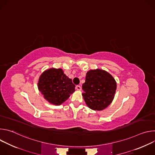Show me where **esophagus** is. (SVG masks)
<instances>
[{"label": "esophagus", "instance_id": "1", "mask_svg": "<svg viewBox=\"0 0 155 155\" xmlns=\"http://www.w3.org/2000/svg\"><path fill=\"white\" fill-rule=\"evenodd\" d=\"M75 88H76V90H79V91L81 90V87L80 85H77Z\"/></svg>", "mask_w": 155, "mask_h": 155}]
</instances>
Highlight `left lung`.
Listing matches in <instances>:
<instances>
[{
  "label": "left lung",
  "instance_id": "obj_1",
  "mask_svg": "<svg viewBox=\"0 0 155 155\" xmlns=\"http://www.w3.org/2000/svg\"><path fill=\"white\" fill-rule=\"evenodd\" d=\"M82 89L84 91L82 96L88 107L94 110H102L112 102L117 83L113 77L106 71L91 70L86 75Z\"/></svg>",
  "mask_w": 155,
  "mask_h": 155
}]
</instances>
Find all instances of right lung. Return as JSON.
<instances>
[{
    "label": "right lung",
    "mask_w": 155,
    "mask_h": 155,
    "mask_svg": "<svg viewBox=\"0 0 155 155\" xmlns=\"http://www.w3.org/2000/svg\"><path fill=\"white\" fill-rule=\"evenodd\" d=\"M75 85L61 69H50L44 72L38 83L39 91L51 104L59 105L75 91Z\"/></svg>",
    "instance_id": "obj_1"
}]
</instances>
